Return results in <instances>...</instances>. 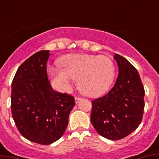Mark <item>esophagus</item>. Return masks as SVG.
Masks as SVG:
<instances>
[{
  "label": "esophagus",
  "mask_w": 159,
  "mask_h": 159,
  "mask_svg": "<svg viewBox=\"0 0 159 159\" xmlns=\"http://www.w3.org/2000/svg\"><path fill=\"white\" fill-rule=\"evenodd\" d=\"M81 100H82V98H81V97H75V102H76V103H78V102H79Z\"/></svg>",
  "instance_id": "esophagus-1"
}]
</instances>
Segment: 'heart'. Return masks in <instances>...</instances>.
Returning <instances> with one entry per match:
<instances>
[{
	"label": "heart",
	"mask_w": 159,
	"mask_h": 159,
	"mask_svg": "<svg viewBox=\"0 0 159 159\" xmlns=\"http://www.w3.org/2000/svg\"><path fill=\"white\" fill-rule=\"evenodd\" d=\"M60 67H49L48 75L54 88L60 92H69L75 79L85 95L97 97L111 87L116 75L112 60L106 56L86 53L67 54L59 60Z\"/></svg>",
	"instance_id": "heart-1"
}]
</instances>
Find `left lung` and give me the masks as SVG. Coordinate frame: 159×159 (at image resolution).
<instances>
[{"label": "left lung", "instance_id": "left-lung-1", "mask_svg": "<svg viewBox=\"0 0 159 159\" xmlns=\"http://www.w3.org/2000/svg\"><path fill=\"white\" fill-rule=\"evenodd\" d=\"M119 75L114 87L102 97L92 101L91 122L100 135L118 140L130 134L142 121L144 88L138 71L119 54Z\"/></svg>", "mask_w": 159, "mask_h": 159}]
</instances>
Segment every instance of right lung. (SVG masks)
Instances as JSON below:
<instances>
[{"instance_id": "add662e5", "label": "right lung", "mask_w": 159, "mask_h": 159, "mask_svg": "<svg viewBox=\"0 0 159 159\" xmlns=\"http://www.w3.org/2000/svg\"><path fill=\"white\" fill-rule=\"evenodd\" d=\"M49 50L39 51L17 70L11 85V113L19 132L48 145L64 134L74 97L55 92L47 75Z\"/></svg>"}]
</instances>
